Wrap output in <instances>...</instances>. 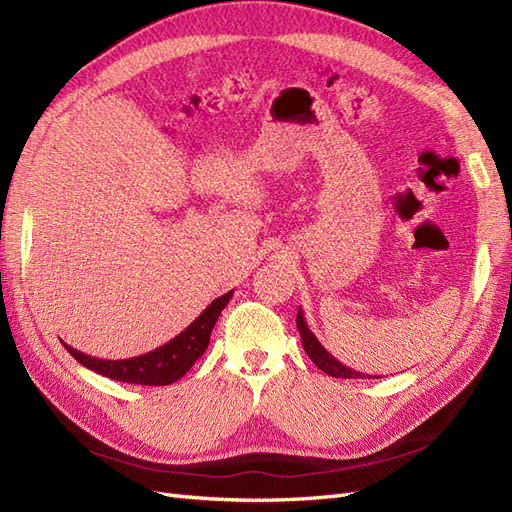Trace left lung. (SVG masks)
<instances>
[{
    "instance_id": "obj_1",
    "label": "left lung",
    "mask_w": 512,
    "mask_h": 512,
    "mask_svg": "<svg viewBox=\"0 0 512 512\" xmlns=\"http://www.w3.org/2000/svg\"><path fill=\"white\" fill-rule=\"evenodd\" d=\"M297 329L301 333L303 350L307 352L309 359L316 363V367L324 371V374H329L333 378H352V380H356V378H382V376H369V374H361V371H356V369H350L344 363H339L333 354H329L327 350H324V346L318 342L316 335L309 331L307 322H305V316L301 312V307H299V312H297Z\"/></svg>"
}]
</instances>
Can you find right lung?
Wrapping results in <instances>:
<instances>
[{"instance_id": "1", "label": "right lung", "mask_w": 512, "mask_h": 512, "mask_svg": "<svg viewBox=\"0 0 512 512\" xmlns=\"http://www.w3.org/2000/svg\"><path fill=\"white\" fill-rule=\"evenodd\" d=\"M230 297H232V290L215 299L188 329L181 331L177 337L170 339V342L147 354L132 356V359L106 361V359H96V356L79 352L68 344L64 346L81 365L111 380L143 384V386L173 384L188 374L190 367L205 354L209 346L211 329L215 327V322H218L222 309L228 305Z\"/></svg>"}]
</instances>
